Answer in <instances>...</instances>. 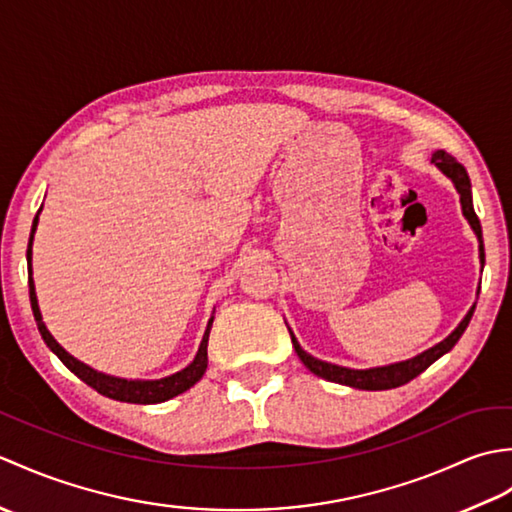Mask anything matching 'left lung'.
I'll list each match as a JSON object with an SVG mask.
<instances>
[{"label": "left lung", "instance_id": "obj_1", "mask_svg": "<svg viewBox=\"0 0 512 512\" xmlns=\"http://www.w3.org/2000/svg\"><path fill=\"white\" fill-rule=\"evenodd\" d=\"M431 162L436 165L444 176H447L453 184L455 189L460 193V204H462V213L466 220H469L471 228L475 231L477 239H480V259H482V266H484V239H482V224L477 220L475 209H473V195H471V180H469V173L460 165L458 160H455L447 151H436V154L431 156ZM475 312V306L466 312V317L460 321L458 328H455L447 339L440 341L438 345H433L431 350L422 352L418 356L409 358V361H400L394 365H385V367H372V369H350V367H341V365H332V363H325L319 361V358L310 356L303 347L299 345V341L295 339V334L290 332V339L292 345H295V352L301 358V363L306 365L312 374H317L325 380H332V383H339V385H347V387H356V389H367V391H380V389H394L409 383V380L416 378L418 374H422L424 369H427L431 363H436L440 356L447 354L449 350H453V345L460 341V336L464 334L466 325H469L471 317Z\"/></svg>", "mask_w": 512, "mask_h": 512}]
</instances>
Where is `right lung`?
<instances>
[{
  "instance_id": "right-lung-1",
  "label": "right lung",
  "mask_w": 512,
  "mask_h": 512,
  "mask_svg": "<svg viewBox=\"0 0 512 512\" xmlns=\"http://www.w3.org/2000/svg\"><path fill=\"white\" fill-rule=\"evenodd\" d=\"M41 211V209H39ZM37 222H39V213L32 222V233H30V242H28V264L32 259V235L37 231ZM30 277H28V286H30V306H32V314H35L37 328L41 332V339L46 341V345L50 350L59 356V361L70 369L74 376H79L85 385H90L92 389L99 391V394L112 398V400H121V402H134V405H156V402H165L173 396L182 394L189 387H193L198 380L204 376L206 365H209V356H206V345H209V332L213 325V317L209 319V325H206V332L202 336L200 350L195 354L193 363L182 369V372L171 374L167 378L160 380H127V378H116L110 374L96 372L90 365L81 363L79 358H74L72 354H68L63 347L54 341V336L48 332L46 323L41 319V310L37 303V292H35V281H32V266H30Z\"/></svg>"
}]
</instances>
